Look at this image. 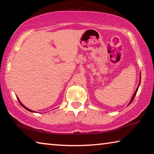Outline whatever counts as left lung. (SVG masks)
<instances>
[{
  "instance_id": "left-lung-1",
  "label": "left lung",
  "mask_w": 154,
  "mask_h": 154,
  "mask_svg": "<svg viewBox=\"0 0 154 154\" xmlns=\"http://www.w3.org/2000/svg\"><path fill=\"white\" fill-rule=\"evenodd\" d=\"M140 79H141V74H140V80H139V83H138V87H137V89H136L135 92H134V95H133V96H132V99H131L130 102V103H129V104H128V106H129V105L131 104V103H132V101H133V100H134V97H135L136 94H137V91H138V87H139V86H140Z\"/></svg>"
}]
</instances>
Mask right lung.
I'll use <instances>...</instances> for the list:
<instances>
[{"label": "right lung", "mask_w": 154, "mask_h": 154, "mask_svg": "<svg viewBox=\"0 0 154 154\" xmlns=\"http://www.w3.org/2000/svg\"><path fill=\"white\" fill-rule=\"evenodd\" d=\"M17 100H18V101H19L20 104H21V106H23V107H24V108H25V109H26L27 110H29V111H30V112H35V111H33V110H30V109H29V108H26V106H24L23 104H22V103H21V102H20V100L18 99V97H17Z\"/></svg>", "instance_id": "obj_1"}]
</instances>
